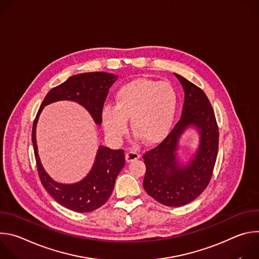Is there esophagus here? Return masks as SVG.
I'll return each instance as SVG.
<instances>
[{"label": "esophagus", "instance_id": "obj_1", "mask_svg": "<svg viewBox=\"0 0 259 259\" xmlns=\"http://www.w3.org/2000/svg\"><path fill=\"white\" fill-rule=\"evenodd\" d=\"M140 158V154L136 151H129L127 154H126V161L128 163L130 162H133L135 160H138Z\"/></svg>", "mask_w": 259, "mask_h": 259}]
</instances>
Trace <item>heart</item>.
<instances>
[{
    "label": "heart",
    "mask_w": 259,
    "mask_h": 259,
    "mask_svg": "<svg viewBox=\"0 0 259 259\" xmlns=\"http://www.w3.org/2000/svg\"><path fill=\"white\" fill-rule=\"evenodd\" d=\"M116 104L102 109V124L107 136L120 141L128 130L131 119L133 131L146 143L164 138L174 121L177 96L166 83L136 79L126 83L116 93Z\"/></svg>",
    "instance_id": "b5f03b06"
}]
</instances>
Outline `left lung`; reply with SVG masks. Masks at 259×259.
I'll list each match as a JSON object with an SVG mask.
<instances>
[{
	"instance_id": "1",
	"label": "left lung",
	"mask_w": 259,
	"mask_h": 259,
	"mask_svg": "<svg viewBox=\"0 0 259 259\" xmlns=\"http://www.w3.org/2000/svg\"><path fill=\"white\" fill-rule=\"evenodd\" d=\"M174 76L184 91L180 120L157 147L143 156L145 192L169 207L187 205L203 193L211 179L218 151V127L208 97L186 78L177 73ZM189 128L196 129L199 144L195 153L183 161L178 155L179 141Z\"/></svg>"
}]
</instances>
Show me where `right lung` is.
Here are the masks:
<instances>
[{"instance_id": "1", "label": "right lung", "mask_w": 259, "mask_h": 259, "mask_svg": "<svg viewBox=\"0 0 259 259\" xmlns=\"http://www.w3.org/2000/svg\"><path fill=\"white\" fill-rule=\"evenodd\" d=\"M117 79V75L104 71L84 72L69 77L64 83L48 92L33 122L31 140L43 187L58 204L71 211L91 212L107 201L113 193L116 178L125 165L124 151L110 150L109 147L99 145L93 166L82 180L75 183L57 182L42 165L35 138L36 124L46 105L66 100L82 105L95 124L100 126L103 103L110 86Z\"/></svg>"}]
</instances>
